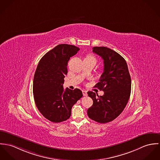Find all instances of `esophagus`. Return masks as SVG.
Instances as JSON below:
<instances>
[{
    "label": "esophagus",
    "mask_w": 160,
    "mask_h": 160,
    "mask_svg": "<svg viewBox=\"0 0 160 160\" xmlns=\"http://www.w3.org/2000/svg\"><path fill=\"white\" fill-rule=\"evenodd\" d=\"M82 92H83V96H87V91H86V90H83V91H82Z\"/></svg>",
    "instance_id": "esophagus-1"
}]
</instances>
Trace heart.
I'll return each instance as SVG.
<instances>
[{
	"label": "heart",
	"instance_id": "heart-1",
	"mask_svg": "<svg viewBox=\"0 0 160 160\" xmlns=\"http://www.w3.org/2000/svg\"><path fill=\"white\" fill-rule=\"evenodd\" d=\"M85 59H90V60H92V61H94L96 62V58H95L93 56H92V55H90V54L87 55V56L85 58Z\"/></svg>",
	"mask_w": 160,
	"mask_h": 160
}]
</instances>
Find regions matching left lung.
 <instances>
[{"label": "left lung", "mask_w": 160, "mask_h": 160, "mask_svg": "<svg viewBox=\"0 0 160 160\" xmlns=\"http://www.w3.org/2000/svg\"><path fill=\"white\" fill-rule=\"evenodd\" d=\"M92 52L104 60V72L94 87L104 94L99 96L88 92L93 104L87 114L91 120L106 123L115 120L124 110L131 94V80L127 63L120 54L106 47H93Z\"/></svg>", "instance_id": "left-lung-1"}]
</instances>
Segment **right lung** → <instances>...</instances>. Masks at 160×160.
Masks as SVG:
<instances>
[{"label":"right lung","instance_id":"1","mask_svg":"<svg viewBox=\"0 0 160 160\" xmlns=\"http://www.w3.org/2000/svg\"><path fill=\"white\" fill-rule=\"evenodd\" d=\"M79 50L74 45H58L41 58L37 67L33 81L36 106L45 118L53 123L69 119L72 106L83 96L79 89L63 88L68 61Z\"/></svg>","mask_w":160,"mask_h":160}]
</instances>
